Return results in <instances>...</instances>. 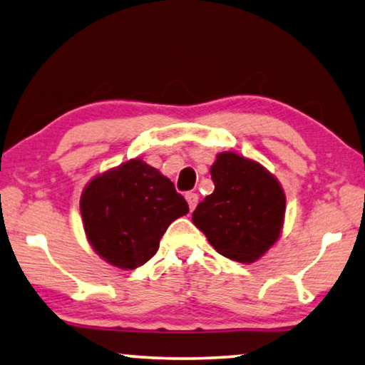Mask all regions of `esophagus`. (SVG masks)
<instances>
[{
    "label": "esophagus",
    "instance_id": "esophagus-1",
    "mask_svg": "<svg viewBox=\"0 0 365 365\" xmlns=\"http://www.w3.org/2000/svg\"><path fill=\"white\" fill-rule=\"evenodd\" d=\"M185 198L188 202V207H190V210H193V208H195L197 203H198V195H197V193H193V192H188Z\"/></svg>",
    "mask_w": 365,
    "mask_h": 365
}]
</instances>
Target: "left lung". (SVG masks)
<instances>
[{"mask_svg":"<svg viewBox=\"0 0 365 365\" xmlns=\"http://www.w3.org/2000/svg\"><path fill=\"white\" fill-rule=\"evenodd\" d=\"M210 173L215 190L198 203L193 223L220 255L259 260L282 233L284 188L259 162L235 152L218 153Z\"/></svg>","mask_w":365,"mask_h":365,"instance_id":"obj_1","label":"left lung"}]
</instances>
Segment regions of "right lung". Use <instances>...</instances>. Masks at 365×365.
Masks as SVG:
<instances>
[{
  "label": "right lung",
  "mask_w": 365,
  "mask_h": 365,
  "mask_svg": "<svg viewBox=\"0 0 365 365\" xmlns=\"http://www.w3.org/2000/svg\"><path fill=\"white\" fill-rule=\"evenodd\" d=\"M80 212L96 254L133 270L157 254L160 239L170 223L187 215L188 203L157 168L132 158L86 183Z\"/></svg>",
  "instance_id": "add662e5"
}]
</instances>
